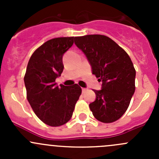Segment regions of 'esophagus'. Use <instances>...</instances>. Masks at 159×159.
Wrapping results in <instances>:
<instances>
[{
    "label": "esophagus",
    "mask_w": 159,
    "mask_h": 159,
    "mask_svg": "<svg viewBox=\"0 0 159 159\" xmlns=\"http://www.w3.org/2000/svg\"><path fill=\"white\" fill-rule=\"evenodd\" d=\"M86 90H87L86 89H82V92H85Z\"/></svg>",
    "instance_id": "34e87169"
}]
</instances>
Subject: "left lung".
Here are the masks:
<instances>
[{
  "mask_svg": "<svg viewBox=\"0 0 159 159\" xmlns=\"http://www.w3.org/2000/svg\"><path fill=\"white\" fill-rule=\"evenodd\" d=\"M75 44L102 82V89L94 90L96 99L89 105L93 115L104 123L117 121L128 109L135 90L136 72L129 54L105 35L75 37Z\"/></svg>",
  "mask_w": 159,
  "mask_h": 159,
  "instance_id": "left-lung-1",
  "label": "left lung"
}]
</instances>
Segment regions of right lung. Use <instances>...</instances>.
Masks as SVG:
<instances>
[{
    "label": "right lung",
    "mask_w": 159,
    "mask_h": 159,
    "mask_svg": "<svg viewBox=\"0 0 159 159\" xmlns=\"http://www.w3.org/2000/svg\"><path fill=\"white\" fill-rule=\"evenodd\" d=\"M74 37L53 38L40 46L30 57L25 75L27 98L35 115L53 127L70 119L81 94L77 84L61 87L55 83L64 69L62 57L73 45Z\"/></svg>",
    "instance_id": "obj_1"
}]
</instances>
